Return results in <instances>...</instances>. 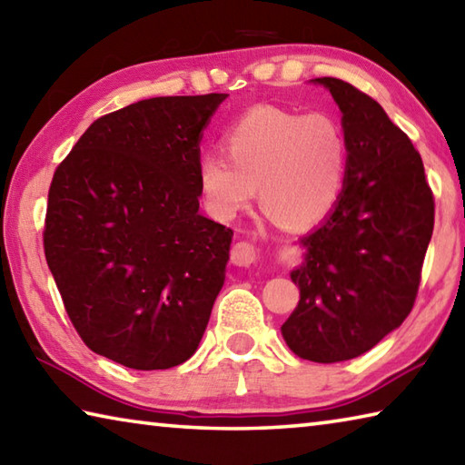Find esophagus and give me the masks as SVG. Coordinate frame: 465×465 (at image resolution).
Wrapping results in <instances>:
<instances>
[{
  "instance_id": "esophagus-1",
  "label": "esophagus",
  "mask_w": 465,
  "mask_h": 465,
  "mask_svg": "<svg viewBox=\"0 0 465 465\" xmlns=\"http://www.w3.org/2000/svg\"><path fill=\"white\" fill-rule=\"evenodd\" d=\"M231 259H232L234 265L251 267V265L257 263L259 249L255 245H251V242H247V241H241V242H237V245L232 247Z\"/></svg>"
}]
</instances>
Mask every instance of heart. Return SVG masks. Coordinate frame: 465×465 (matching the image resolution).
<instances>
[{"label":"heart","mask_w":465,"mask_h":465,"mask_svg":"<svg viewBox=\"0 0 465 465\" xmlns=\"http://www.w3.org/2000/svg\"><path fill=\"white\" fill-rule=\"evenodd\" d=\"M224 157L203 154L198 185L206 208L231 220L262 195L267 214L302 231L337 206L347 175V138L324 112L296 114L275 105L249 110L226 130Z\"/></svg>","instance_id":"1"}]
</instances>
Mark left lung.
Returning a JSON list of instances; mask_svg holds the SVG:
<instances>
[{"label":"left lung","mask_w":465,"mask_h":465,"mask_svg":"<svg viewBox=\"0 0 465 465\" xmlns=\"http://www.w3.org/2000/svg\"><path fill=\"white\" fill-rule=\"evenodd\" d=\"M343 114L347 175L335 210L300 241V300L282 335L298 357L347 361L401 327L417 300L435 200L411 138L368 94L319 77Z\"/></svg>","instance_id":"1"}]
</instances>
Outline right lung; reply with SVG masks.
Listing matches in <instances>:
<instances>
[{
  "mask_svg": "<svg viewBox=\"0 0 465 465\" xmlns=\"http://www.w3.org/2000/svg\"><path fill=\"white\" fill-rule=\"evenodd\" d=\"M226 94L151 97L97 118L56 167L45 255L94 353L133 370L190 360L232 231L200 214L202 130Z\"/></svg>",
  "mask_w": 465,
  "mask_h": 465,
  "instance_id": "add662e5",
  "label": "right lung"
}]
</instances>
